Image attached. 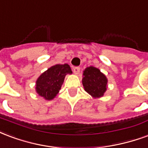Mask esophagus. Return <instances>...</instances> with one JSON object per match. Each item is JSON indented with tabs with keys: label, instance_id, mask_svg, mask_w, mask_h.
<instances>
[{
	"label": "esophagus",
	"instance_id": "esophagus-1",
	"mask_svg": "<svg viewBox=\"0 0 148 148\" xmlns=\"http://www.w3.org/2000/svg\"><path fill=\"white\" fill-rule=\"evenodd\" d=\"M80 72V68L79 67H74L73 68V73H75V75H78Z\"/></svg>",
	"mask_w": 148,
	"mask_h": 148
}]
</instances>
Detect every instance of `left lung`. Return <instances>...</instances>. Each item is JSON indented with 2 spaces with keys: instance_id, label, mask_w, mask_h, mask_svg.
<instances>
[{
  "instance_id": "obj_1",
  "label": "left lung",
  "mask_w": 148,
  "mask_h": 148,
  "mask_svg": "<svg viewBox=\"0 0 148 148\" xmlns=\"http://www.w3.org/2000/svg\"><path fill=\"white\" fill-rule=\"evenodd\" d=\"M82 83L84 90L93 98H100L106 90L107 78L100 72V70L93 66L87 67L83 73Z\"/></svg>"
}]
</instances>
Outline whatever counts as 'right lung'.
<instances>
[{"label": "right lung", "mask_w": 148, "mask_h": 148, "mask_svg": "<svg viewBox=\"0 0 148 148\" xmlns=\"http://www.w3.org/2000/svg\"><path fill=\"white\" fill-rule=\"evenodd\" d=\"M73 72L68 64H55L40 75L36 81V92L46 100H52L58 95L67 74Z\"/></svg>", "instance_id": "1"}]
</instances>
